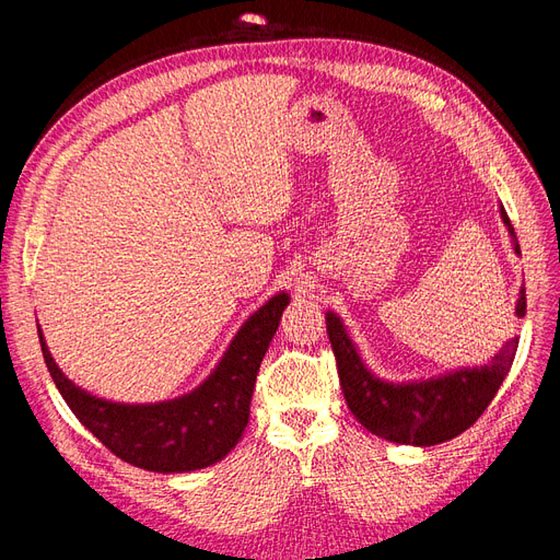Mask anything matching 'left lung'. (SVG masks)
<instances>
[{
    "label": "left lung",
    "instance_id": "obj_1",
    "mask_svg": "<svg viewBox=\"0 0 560 560\" xmlns=\"http://www.w3.org/2000/svg\"><path fill=\"white\" fill-rule=\"evenodd\" d=\"M500 217L512 233L514 252L521 254L504 208H500ZM516 315H525V287L518 294ZM327 334L352 416L371 434L411 446L442 444L471 428L498 395L518 348V336H514L483 366H465L428 381L389 383L371 374L350 341L341 317L331 311L327 313Z\"/></svg>",
    "mask_w": 560,
    "mask_h": 560
}]
</instances>
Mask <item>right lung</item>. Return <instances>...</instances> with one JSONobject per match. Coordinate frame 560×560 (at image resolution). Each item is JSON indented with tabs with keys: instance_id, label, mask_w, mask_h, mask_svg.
<instances>
[{
	"instance_id": "add662e5",
	"label": "right lung",
	"mask_w": 560,
	"mask_h": 560,
	"mask_svg": "<svg viewBox=\"0 0 560 560\" xmlns=\"http://www.w3.org/2000/svg\"><path fill=\"white\" fill-rule=\"evenodd\" d=\"M290 294H276L235 334L222 362L194 393L159 404H116L93 397L67 378L39 343L62 399L81 425L124 463L149 471H194L224 460L249 420V401L268 343L278 331Z\"/></svg>"
}]
</instances>
